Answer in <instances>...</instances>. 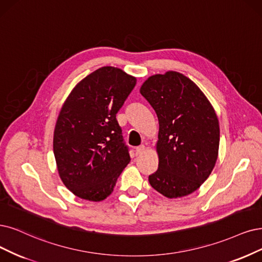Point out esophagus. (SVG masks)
<instances>
[{"instance_id":"1","label":"esophagus","mask_w":262,"mask_h":262,"mask_svg":"<svg viewBox=\"0 0 262 262\" xmlns=\"http://www.w3.org/2000/svg\"><path fill=\"white\" fill-rule=\"evenodd\" d=\"M144 150H146V146H144V144H141V146L136 148V154L137 156L138 154H142L144 152Z\"/></svg>"}]
</instances>
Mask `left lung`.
Returning <instances> with one entry per match:
<instances>
[{"label":"left lung","mask_w":262,"mask_h":262,"mask_svg":"<svg viewBox=\"0 0 262 262\" xmlns=\"http://www.w3.org/2000/svg\"><path fill=\"white\" fill-rule=\"evenodd\" d=\"M159 119V168L153 189L168 199L191 194L214 169L220 129L216 112L189 77L176 71L156 74L140 87Z\"/></svg>","instance_id":"8db88e82"}]
</instances>
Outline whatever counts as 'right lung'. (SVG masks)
<instances>
[{
    "label": "right lung",
    "mask_w": 262,
    "mask_h": 262,
    "mask_svg": "<svg viewBox=\"0 0 262 262\" xmlns=\"http://www.w3.org/2000/svg\"><path fill=\"white\" fill-rule=\"evenodd\" d=\"M136 82L119 68L102 67L77 83L66 99L53 146L60 179L74 195L103 201L129 163L116 113Z\"/></svg>",
    "instance_id": "right-lung-1"
}]
</instances>
